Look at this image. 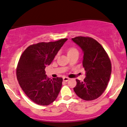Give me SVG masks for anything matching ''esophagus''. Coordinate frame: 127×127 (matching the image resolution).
Returning a JSON list of instances; mask_svg holds the SVG:
<instances>
[{"label":"esophagus","instance_id":"esophagus-1","mask_svg":"<svg viewBox=\"0 0 127 127\" xmlns=\"http://www.w3.org/2000/svg\"><path fill=\"white\" fill-rule=\"evenodd\" d=\"M69 80V78L67 77H63V80L65 81V82H68Z\"/></svg>","mask_w":127,"mask_h":127}]
</instances>
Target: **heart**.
Segmentation results:
<instances>
[{
	"label": "heart",
	"instance_id": "b5f03b06",
	"mask_svg": "<svg viewBox=\"0 0 127 127\" xmlns=\"http://www.w3.org/2000/svg\"><path fill=\"white\" fill-rule=\"evenodd\" d=\"M75 53H79V52H78L77 49L75 47H70L67 50V55L68 56L69 55H73V54Z\"/></svg>",
	"mask_w": 127,
	"mask_h": 127
}]
</instances>
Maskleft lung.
<instances>
[{
  "label": "left lung",
  "instance_id": "8db88e82",
  "mask_svg": "<svg viewBox=\"0 0 127 127\" xmlns=\"http://www.w3.org/2000/svg\"><path fill=\"white\" fill-rule=\"evenodd\" d=\"M72 40L82 50L83 66L86 71L83 82L76 79L74 91L84 100H94L100 96L107 86L112 72L110 60L102 45L93 38L77 36Z\"/></svg>",
  "mask_w": 127,
  "mask_h": 127
}]
</instances>
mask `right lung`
Masks as SVG:
<instances>
[{"mask_svg":"<svg viewBox=\"0 0 127 127\" xmlns=\"http://www.w3.org/2000/svg\"><path fill=\"white\" fill-rule=\"evenodd\" d=\"M67 39L64 38L55 42L31 45L20 56L17 68V78L25 94L37 104L47 106L58 97L63 79L48 78L45 68L50 65Z\"/></svg>","mask_w":127,"mask_h":127,"instance_id":"1","label":"right lung"}]
</instances>
